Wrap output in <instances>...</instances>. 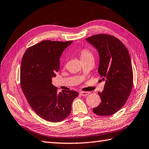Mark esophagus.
<instances>
[{
	"mask_svg": "<svg viewBox=\"0 0 149 149\" xmlns=\"http://www.w3.org/2000/svg\"><path fill=\"white\" fill-rule=\"evenodd\" d=\"M90 93L89 92H80V95L81 96H87Z\"/></svg>",
	"mask_w": 149,
	"mask_h": 149,
	"instance_id": "1",
	"label": "esophagus"
}]
</instances>
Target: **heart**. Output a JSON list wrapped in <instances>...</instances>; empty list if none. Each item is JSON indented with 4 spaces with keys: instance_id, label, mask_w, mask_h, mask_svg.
I'll list each match as a JSON object with an SVG mask.
<instances>
[{
    "instance_id": "1",
    "label": "heart",
    "mask_w": 149,
    "mask_h": 149,
    "mask_svg": "<svg viewBox=\"0 0 149 149\" xmlns=\"http://www.w3.org/2000/svg\"><path fill=\"white\" fill-rule=\"evenodd\" d=\"M80 56H81V59H88V58L90 57H93V55L92 52L90 51L89 50L84 49H82L80 52Z\"/></svg>"
}]
</instances>
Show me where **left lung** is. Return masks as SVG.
Segmentation results:
<instances>
[{"label":"left lung","instance_id":"8db88e82","mask_svg":"<svg viewBox=\"0 0 149 149\" xmlns=\"http://www.w3.org/2000/svg\"><path fill=\"white\" fill-rule=\"evenodd\" d=\"M99 56L98 72L105 81L98 92L101 102L93 109L95 114L110 116L124 106L133 86V70L129 52L123 43L111 35L99 34L86 38Z\"/></svg>","mask_w":149,"mask_h":149}]
</instances>
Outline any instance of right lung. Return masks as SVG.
<instances>
[{
  "label": "right lung",
  "mask_w": 149,
  "mask_h": 149,
  "mask_svg": "<svg viewBox=\"0 0 149 149\" xmlns=\"http://www.w3.org/2000/svg\"><path fill=\"white\" fill-rule=\"evenodd\" d=\"M72 41L43 40L28 48L21 61V86L36 114L50 122L66 118L72 101L78 95L74 90L57 92L52 80L60 68V57Z\"/></svg>",
  "instance_id": "obj_1"
}]
</instances>
